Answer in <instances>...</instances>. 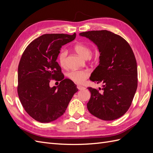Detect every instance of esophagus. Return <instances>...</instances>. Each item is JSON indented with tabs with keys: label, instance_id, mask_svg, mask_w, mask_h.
Masks as SVG:
<instances>
[{
	"label": "esophagus",
	"instance_id": "34e87169",
	"mask_svg": "<svg viewBox=\"0 0 153 153\" xmlns=\"http://www.w3.org/2000/svg\"><path fill=\"white\" fill-rule=\"evenodd\" d=\"M77 88L79 90H83V89H85V88L84 87H83V86H81V85H77Z\"/></svg>",
	"mask_w": 153,
	"mask_h": 153
}]
</instances>
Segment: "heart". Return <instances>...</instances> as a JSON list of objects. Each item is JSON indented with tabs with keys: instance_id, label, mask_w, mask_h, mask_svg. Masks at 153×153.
<instances>
[{
	"instance_id": "obj_1",
	"label": "heart",
	"mask_w": 153,
	"mask_h": 153,
	"mask_svg": "<svg viewBox=\"0 0 153 153\" xmlns=\"http://www.w3.org/2000/svg\"><path fill=\"white\" fill-rule=\"evenodd\" d=\"M73 48L78 55L85 59L89 57L91 53L90 47L84 43H78L74 45ZM67 55L68 51L66 49L61 50L58 55L59 65L62 68L66 66ZM90 57H91V55ZM94 57H98V54L96 53ZM89 72L87 70H72L68 74V76L69 79L75 83H76V84H82L89 76Z\"/></svg>"
}]
</instances>
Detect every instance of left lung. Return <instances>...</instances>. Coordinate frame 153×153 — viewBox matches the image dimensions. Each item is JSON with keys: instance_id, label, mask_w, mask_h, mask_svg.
Masks as SVG:
<instances>
[{"instance_id": "1", "label": "left lung", "mask_w": 153, "mask_h": 153, "mask_svg": "<svg viewBox=\"0 0 153 153\" xmlns=\"http://www.w3.org/2000/svg\"><path fill=\"white\" fill-rule=\"evenodd\" d=\"M79 35L92 41L100 53V64L90 80L97 84L101 82L103 88L88 87L91 93L87 104L88 110L104 121L121 117L131 106L137 89V65L131 47L121 36L106 30L84 32Z\"/></svg>"}]
</instances>
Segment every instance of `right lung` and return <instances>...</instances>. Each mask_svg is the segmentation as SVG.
Here are the masks:
<instances>
[{
	"mask_svg": "<svg viewBox=\"0 0 153 153\" xmlns=\"http://www.w3.org/2000/svg\"><path fill=\"white\" fill-rule=\"evenodd\" d=\"M76 38L64 34H43L27 46L18 68V94L31 117L50 123L65 112L69 101L78 91L76 85L66 78L57 62L62 46ZM51 79L61 81L59 86L49 87Z\"/></svg>",
	"mask_w": 153,
	"mask_h": 153,
	"instance_id": "right-lung-1",
	"label": "right lung"
}]
</instances>
